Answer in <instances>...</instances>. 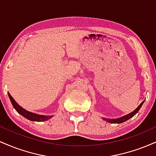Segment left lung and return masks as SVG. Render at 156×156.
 Returning <instances> with one entry per match:
<instances>
[{
  "mask_svg": "<svg viewBox=\"0 0 156 156\" xmlns=\"http://www.w3.org/2000/svg\"><path fill=\"white\" fill-rule=\"evenodd\" d=\"M144 102V101L143 102H141V104L139 105V106H138L137 108H136L133 112L130 113V114H127V115H125V116H123V117H119V118H117V119H106V118H103V119H104V120L108 122H110V123H118V124H119V123L124 122L128 120V119H130V118L133 117V116L135 115V114H136V113H138V112L139 111V109L141 108V105H143Z\"/></svg>",
  "mask_w": 156,
  "mask_h": 156,
  "instance_id": "8db88e82",
  "label": "left lung"
}]
</instances>
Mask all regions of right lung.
<instances>
[{"mask_svg": "<svg viewBox=\"0 0 156 156\" xmlns=\"http://www.w3.org/2000/svg\"><path fill=\"white\" fill-rule=\"evenodd\" d=\"M9 98L11 102H12V104L13 105V107L17 111V112L19 113L20 114L23 116L24 117H26V119H29L31 121H35V122H43L48 120L49 119H51V117H53V115L50 116H45V115H40V114H34V113H32L30 112H28V111L25 110L24 108H23L20 105H19L17 103L14 98H12V95L9 94V92H8Z\"/></svg>", "mask_w": 156, "mask_h": 156, "instance_id": "obj_1", "label": "right lung"}]
</instances>
